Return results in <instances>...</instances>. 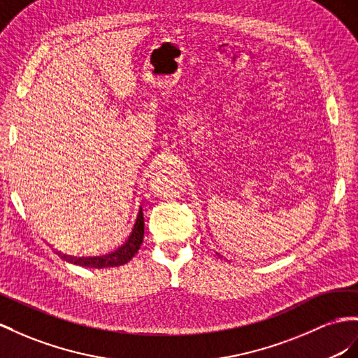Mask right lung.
<instances>
[{
	"label": "right lung",
	"instance_id": "obj_1",
	"mask_svg": "<svg viewBox=\"0 0 358 358\" xmlns=\"http://www.w3.org/2000/svg\"><path fill=\"white\" fill-rule=\"evenodd\" d=\"M143 227H145L143 213H142V208H139L130 236H128V239L124 242V245L119 246V248L115 250L113 252H110L107 255H99V257H71V255L62 254V252H57V254L62 259H65L74 264H80V266H87V268H95V269L122 266V264L130 262L134 257V254L139 251L143 241Z\"/></svg>",
	"mask_w": 358,
	"mask_h": 358
}]
</instances>
